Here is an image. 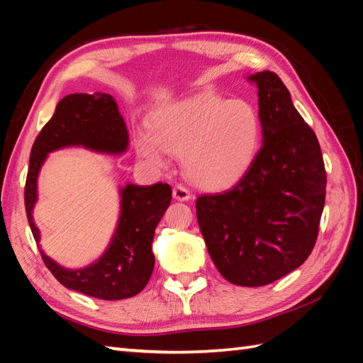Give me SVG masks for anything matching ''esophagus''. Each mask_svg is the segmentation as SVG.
<instances>
[{
    "instance_id": "esophagus-1",
    "label": "esophagus",
    "mask_w": 363,
    "mask_h": 363,
    "mask_svg": "<svg viewBox=\"0 0 363 363\" xmlns=\"http://www.w3.org/2000/svg\"><path fill=\"white\" fill-rule=\"evenodd\" d=\"M173 198L177 199V201H189L191 198V194L186 187L181 186V184H177V186H174L173 189Z\"/></svg>"
}]
</instances>
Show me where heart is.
Wrapping results in <instances>:
<instances>
[{
	"label": "heart",
	"mask_w": 363,
	"mask_h": 363,
	"mask_svg": "<svg viewBox=\"0 0 363 363\" xmlns=\"http://www.w3.org/2000/svg\"><path fill=\"white\" fill-rule=\"evenodd\" d=\"M262 121L245 99L209 94L191 95L152 113L148 130H137L138 156L157 168L168 167V154L182 157L189 179L206 190L235 184L256 160Z\"/></svg>",
	"instance_id": "heart-1"
}]
</instances>
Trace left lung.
I'll return each instance as SVG.
<instances>
[{
	"label": "left lung",
	"mask_w": 363,
	"mask_h": 363,
	"mask_svg": "<svg viewBox=\"0 0 363 363\" xmlns=\"http://www.w3.org/2000/svg\"><path fill=\"white\" fill-rule=\"evenodd\" d=\"M257 86L262 148L233 189L196 199L207 251L226 281L272 284L296 269L318 237L326 169L318 138L273 72L248 76Z\"/></svg>",
	"instance_id": "8db88e82"
}]
</instances>
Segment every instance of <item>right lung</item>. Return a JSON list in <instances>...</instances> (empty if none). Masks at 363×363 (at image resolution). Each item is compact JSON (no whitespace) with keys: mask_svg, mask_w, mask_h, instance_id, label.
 Here are the masks:
<instances>
[{"mask_svg":"<svg viewBox=\"0 0 363 363\" xmlns=\"http://www.w3.org/2000/svg\"><path fill=\"white\" fill-rule=\"evenodd\" d=\"M126 123L118 112L113 96L107 94H72L60 99L51 120L46 123L30 150L25 187V206L35 242L40 233L33 218L37 203V177L43 162L65 146L121 154L128 150ZM121 212L118 225L104 254L94 264L68 269L56 264L40 250L46 268L64 287L107 301L135 296L148 284L152 268V238L157 223L172 203V187L157 182L154 186L128 184L120 189Z\"/></svg>","mask_w":363,"mask_h":363,"instance_id":"right-lung-1","label":"right lung"}]
</instances>
